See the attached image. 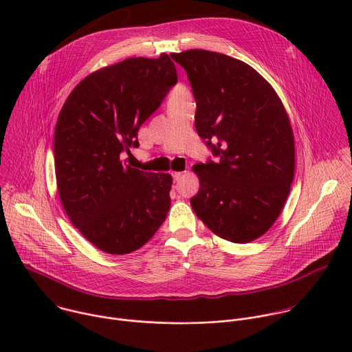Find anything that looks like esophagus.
<instances>
[{
  "label": "esophagus",
  "instance_id": "obj_1",
  "mask_svg": "<svg viewBox=\"0 0 352 352\" xmlns=\"http://www.w3.org/2000/svg\"><path fill=\"white\" fill-rule=\"evenodd\" d=\"M182 175H184V173H178V171L173 173V178H174V181H179V179L182 178Z\"/></svg>",
  "mask_w": 352,
  "mask_h": 352
}]
</instances>
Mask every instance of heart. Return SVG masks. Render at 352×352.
I'll use <instances>...</instances> for the list:
<instances>
[{
  "instance_id": "b5f03b06",
  "label": "heart",
  "mask_w": 352,
  "mask_h": 352,
  "mask_svg": "<svg viewBox=\"0 0 352 352\" xmlns=\"http://www.w3.org/2000/svg\"><path fill=\"white\" fill-rule=\"evenodd\" d=\"M188 97H189L188 89H186L184 85L178 83V85H175V86L171 89V91H170V96H168V106H171V104H174V103H178V102H181V100L188 98Z\"/></svg>"
}]
</instances>
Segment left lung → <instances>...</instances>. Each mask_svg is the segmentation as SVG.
Returning a JSON list of instances; mask_svg holds the SVG:
<instances>
[{
	"mask_svg": "<svg viewBox=\"0 0 352 352\" xmlns=\"http://www.w3.org/2000/svg\"><path fill=\"white\" fill-rule=\"evenodd\" d=\"M196 100L195 126L219 162L195 164L196 216L223 239L246 243L281 214L295 171L288 114L252 67L208 50L173 53Z\"/></svg>",
	"mask_w": 352,
	"mask_h": 352,
	"instance_id": "left-lung-1",
	"label": "left lung"
}]
</instances>
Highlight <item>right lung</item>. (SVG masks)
<instances>
[{
	"label": "right lung",
	"mask_w": 352,
	"mask_h": 352,
	"mask_svg": "<svg viewBox=\"0 0 352 352\" xmlns=\"http://www.w3.org/2000/svg\"><path fill=\"white\" fill-rule=\"evenodd\" d=\"M177 69L159 58H126L91 72L69 93L54 133L58 195L71 223L96 248L126 255L142 248L170 210L173 177L125 166L140 125L162 104Z\"/></svg>",
	"instance_id": "1"
}]
</instances>
